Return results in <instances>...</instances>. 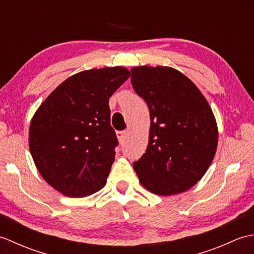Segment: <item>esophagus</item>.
<instances>
[{
  "mask_svg": "<svg viewBox=\"0 0 254 254\" xmlns=\"http://www.w3.org/2000/svg\"><path fill=\"white\" fill-rule=\"evenodd\" d=\"M117 137L119 139V143H123L124 139H126L127 137V132L126 131H119L117 132Z\"/></svg>",
  "mask_w": 254,
  "mask_h": 254,
  "instance_id": "34e87169",
  "label": "esophagus"
}]
</instances>
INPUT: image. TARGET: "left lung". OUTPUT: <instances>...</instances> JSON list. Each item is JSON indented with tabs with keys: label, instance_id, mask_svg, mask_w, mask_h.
<instances>
[{
	"label": "left lung",
	"instance_id": "8db88e82",
	"mask_svg": "<svg viewBox=\"0 0 254 254\" xmlns=\"http://www.w3.org/2000/svg\"><path fill=\"white\" fill-rule=\"evenodd\" d=\"M131 82L149 109L148 145L135 170L157 195L185 192L207 171L218 143L216 119L194 83L169 66H135Z\"/></svg>",
	"mask_w": 254,
	"mask_h": 254
}]
</instances>
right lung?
Listing matches in <instances>:
<instances>
[{
  "label": "right lung",
  "mask_w": 254,
  "mask_h": 254,
  "mask_svg": "<svg viewBox=\"0 0 254 254\" xmlns=\"http://www.w3.org/2000/svg\"><path fill=\"white\" fill-rule=\"evenodd\" d=\"M130 77L123 66L91 68L64 80L35 112L29 149L41 177L71 197L106 186L118 145L109 98Z\"/></svg>",
  "instance_id": "obj_1"
}]
</instances>
